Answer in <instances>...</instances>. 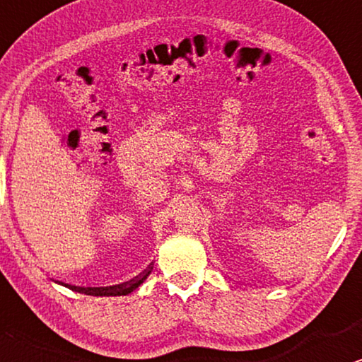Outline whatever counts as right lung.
Wrapping results in <instances>:
<instances>
[{
	"instance_id": "1",
	"label": "right lung",
	"mask_w": 362,
	"mask_h": 362,
	"mask_svg": "<svg viewBox=\"0 0 362 362\" xmlns=\"http://www.w3.org/2000/svg\"><path fill=\"white\" fill-rule=\"evenodd\" d=\"M152 269H153V265L150 264L144 272L139 274V276L130 279L128 282L118 284V286H112V287H76V286H73L71 291L81 292V294H88V296H127V294H130L132 291H135L136 287H139L140 284L147 279V276Z\"/></svg>"
}]
</instances>
